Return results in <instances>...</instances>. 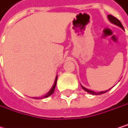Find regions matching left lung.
<instances>
[{"mask_svg": "<svg viewBox=\"0 0 128 128\" xmlns=\"http://www.w3.org/2000/svg\"><path fill=\"white\" fill-rule=\"evenodd\" d=\"M107 18H108V19H109V21L111 22V23H112V24H116V25H117V26H118V27H120L121 28H122L123 30H124V27H123V25L122 24V23H121V22L118 19V18H116V17H114V16H112V15H108L107 16ZM82 88L86 91V92H87L88 93H89V94H94V95H98V94H104V93H106V92H107L108 91H110L111 88H110V89H108V90H106V91H104V92H93V91H91V90H89V89H88V88H86L85 87H83V86H82Z\"/></svg>", "mask_w": 128, "mask_h": 128, "instance_id": "left-lung-1", "label": "left lung"}]
</instances>
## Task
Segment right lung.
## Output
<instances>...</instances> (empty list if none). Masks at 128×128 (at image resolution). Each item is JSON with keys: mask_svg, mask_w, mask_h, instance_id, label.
<instances>
[{"mask_svg": "<svg viewBox=\"0 0 128 128\" xmlns=\"http://www.w3.org/2000/svg\"><path fill=\"white\" fill-rule=\"evenodd\" d=\"M57 80H58V76L55 77V80H54V84H53V86H52V88L48 91V92L46 94V95H44L43 97H42V98H33L34 99H43V98H48V97H49V96H51L53 93H54V88H55V86H56V83H57Z\"/></svg>", "mask_w": 128, "mask_h": 128, "instance_id": "1", "label": "right lung"}]
</instances>
